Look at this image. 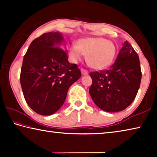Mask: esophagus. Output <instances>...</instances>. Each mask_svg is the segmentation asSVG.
<instances>
[{
    "instance_id": "34e87169",
    "label": "esophagus",
    "mask_w": 157,
    "mask_h": 157,
    "mask_svg": "<svg viewBox=\"0 0 157 157\" xmlns=\"http://www.w3.org/2000/svg\"><path fill=\"white\" fill-rule=\"evenodd\" d=\"M81 72H82V75H87L89 74L88 71H87L86 70H85V69H84V68L81 69Z\"/></svg>"
}]
</instances>
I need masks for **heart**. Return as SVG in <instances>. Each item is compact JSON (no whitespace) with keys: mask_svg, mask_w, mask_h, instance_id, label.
I'll use <instances>...</instances> for the list:
<instances>
[{"mask_svg":"<svg viewBox=\"0 0 157 157\" xmlns=\"http://www.w3.org/2000/svg\"><path fill=\"white\" fill-rule=\"evenodd\" d=\"M116 46L112 41L102 37H86L79 39L77 44L71 45L68 54L74 62L81 60L84 55L91 68L101 70L107 68L113 61Z\"/></svg>","mask_w":157,"mask_h":157,"instance_id":"1","label":"heart"}]
</instances>
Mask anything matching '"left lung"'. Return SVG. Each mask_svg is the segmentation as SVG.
<instances>
[{
	"label": "left lung",
	"mask_w": 157,
	"mask_h": 157,
	"mask_svg": "<svg viewBox=\"0 0 157 157\" xmlns=\"http://www.w3.org/2000/svg\"><path fill=\"white\" fill-rule=\"evenodd\" d=\"M89 94L95 104L107 112L129 107L136 96L141 80L139 57L126 41L109 69L90 73Z\"/></svg>",
	"instance_id": "1"
}]
</instances>
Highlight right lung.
Returning <instances> with one entry per match:
<instances>
[{
    "mask_svg": "<svg viewBox=\"0 0 157 157\" xmlns=\"http://www.w3.org/2000/svg\"><path fill=\"white\" fill-rule=\"evenodd\" d=\"M59 32L44 33L33 41L21 67L20 82L25 100L32 109L50 116L63 105L68 89L80 78L75 63L68 62Z\"/></svg>",
    "mask_w": 157,
    "mask_h": 157,
    "instance_id": "1",
    "label": "right lung"
}]
</instances>
